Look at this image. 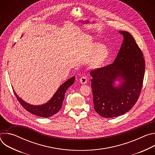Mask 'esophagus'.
<instances>
[{
    "instance_id": "34e87169",
    "label": "esophagus",
    "mask_w": 155,
    "mask_h": 155,
    "mask_svg": "<svg viewBox=\"0 0 155 155\" xmlns=\"http://www.w3.org/2000/svg\"><path fill=\"white\" fill-rule=\"evenodd\" d=\"M80 82L81 83V84H86L87 81V79L86 77H82L80 79Z\"/></svg>"
}]
</instances>
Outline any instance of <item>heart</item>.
<instances>
[{
  "mask_svg": "<svg viewBox=\"0 0 155 155\" xmlns=\"http://www.w3.org/2000/svg\"><path fill=\"white\" fill-rule=\"evenodd\" d=\"M88 54L92 56L88 66L92 69H97L104 65L110 55L109 50L99 42H93L88 48Z\"/></svg>",
  "mask_w": 155,
  "mask_h": 155,
  "instance_id": "1",
  "label": "heart"
}]
</instances>
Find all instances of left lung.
<instances>
[{
    "mask_svg": "<svg viewBox=\"0 0 155 155\" xmlns=\"http://www.w3.org/2000/svg\"><path fill=\"white\" fill-rule=\"evenodd\" d=\"M115 61L90 72L95 111L104 118L125 114L139 97L145 74V60L134 38L126 31ZM118 81L120 83L115 86Z\"/></svg>",
    "mask_w": 155,
    "mask_h": 155,
    "instance_id": "1",
    "label": "left lung"
}]
</instances>
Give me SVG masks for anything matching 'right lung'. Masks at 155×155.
Returning <instances> with one entry per match:
<instances>
[{
    "instance_id": "1",
    "label": "right lung",
    "mask_w": 155,
    "mask_h": 155,
    "mask_svg": "<svg viewBox=\"0 0 155 155\" xmlns=\"http://www.w3.org/2000/svg\"><path fill=\"white\" fill-rule=\"evenodd\" d=\"M75 77L74 76L68 79L67 81H65L59 87L58 90L54 94L51 99H50V101H48L45 104L41 105H35L30 104L20 98L15 91L14 93L18 101L27 111L33 115L38 117L48 118L54 115L59 111V110L62 107L65 93L68 88L72 84H73L75 81Z\"/></svg>"
}]
</instances>
